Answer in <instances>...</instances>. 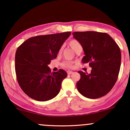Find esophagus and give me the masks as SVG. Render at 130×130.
<instances>
[{"mask_svg":"<svg viewBox=\"0 0 130 130\" xmlns=\"http://www.w3.org/2000/svg\"><path fill=\"white\" fill-rule=\"evenodd\" d=\"M67 74H68V75H70V74L73 73V71H67Z\"/></svg>","mask_w":130,"mask_h":130,"instance_id":"obj_1","label":"esophagus"}]
</instances>
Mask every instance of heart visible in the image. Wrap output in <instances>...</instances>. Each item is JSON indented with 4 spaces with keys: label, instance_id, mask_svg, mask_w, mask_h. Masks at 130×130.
<instances>
[{
    "label": "heart",
    "instance_id": "obj_1",
    "mask_svg": "<svg viewBox=\"0 0 130 130\" xmlns=\"http://www.w3.org/2000/svg\"><path fill=\"white\" fill-rule=\"evenodd\" d=\"M68 44L71 48L76 53L78 51H83V46L82 44H80V43L78 40L76 39H71L68 41ZM62 50H63V47H61L60 50L59 51V54H60L62 53ZM62 66L64 67V68H73V63L72 62H70V61H64L62 63Z\"/></svg>",
    "mask_w": 130,
    "mask_h": 130
}]
</instances>
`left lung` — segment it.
<instances>
[{"label": "left lung", "mask_w": 130, "mask_h": 130, "mask_svg": "<svg viewBox=\"0 0 130 130\" xmlns=\"http://www.w3.org/2000/svg\"><path fill=\"white\" fill-rule=\"evenodd\" d=\"M72 34L84 51L82 62L92 68L90 74L78 71L80 78L76 84L77 90L85 97L91 99L104 96L117 80L121 64L120 47L106 33L87 31Z\"/></svg>", "instance_id": "8db88e82"}]
</instances>
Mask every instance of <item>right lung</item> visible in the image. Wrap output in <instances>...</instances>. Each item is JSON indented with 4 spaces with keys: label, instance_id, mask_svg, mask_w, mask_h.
<instances>
[{
    "label": "right lung",
    "instance_id": "add662e5",
    "mask_svg": "<svg viewBox=\"0 0 130 130\" xmlns=\"http://www.w3.org/2000/svg\"><path fill=\"white\" fill-rule=\"evenodd\" d=\"M71 32L31 37L18 47L15 71L18 83L27 95L39 101L53 99L58 95L61 84L67 76L60 69L51 73L48 65L56 59L59 51Z\"/></svg>",
    "mask_w": 130,
    "mask_h": 130
}]
</instances>
